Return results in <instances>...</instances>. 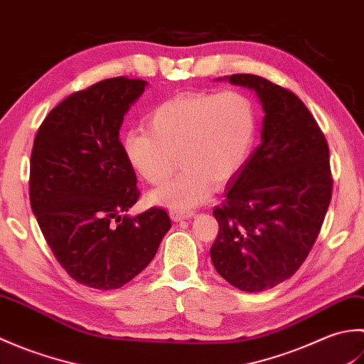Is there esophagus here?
<instances>
[{
  "label": "esophagus",
  "instance_id": "34e87169",
  "mask_svg": "<svg viewBox=\"0 0 364 364\" xmlns=\"http://www.w3.org/2000/svg\"><path fill=\"white\" fill-rule=\"evenodd\" d=\"M170 215H172V219L176 222H181V220H186L194 218L196 213L194 211H170Z\"/></svg>",
  "mask_w": 364,
  "mask_h": 364
}]
</instances>
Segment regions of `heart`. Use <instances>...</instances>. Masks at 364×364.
Here are the masks:
<instances>
[{
	"mask_svg": "<svg viewBox=\"0 0 364 364\" xmlns=\"http://www.w3.org/2000/svg\"><path fill=\"white\" fill-rule=\"evenodd\" d=\"M149 128L125 136L127 159L146 183L159 184L180 157L181 173L149 197L170 210L189 211L208 200L214 183H228L244 167L257 139L258 115L252 100L236 90L183 94L159 105Z\"/></svg>",
	"mask_w": 364,
	"mask_h": 364,
	"instance_id": "b5f03b06",
	"label": "heart"
}]
</instances>
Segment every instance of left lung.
<instances>
[{
  "label": "left lung",
  "instance_id": "obj_1",
  "mask_svg": "<svg viewBox=\"0 0 364 364\" xmlns=\"http://www.w3.org/2000/svg\"><path fill=\"white\" fill-rule=\"evenodd\" d=\"M223 80L253 90L264 117L261 144L214 208L219 235L210 253L230 284L261 292L296 274L319 235L333 186L328 145L291 90L257 75Z\"/></svg>",
  "mask_w": 364,
  "mask_h": 364
}]
</instances>
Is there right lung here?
<instances>
[{
  "label": "right lung",
  "mask_w": 364,
  "mask_h": 364,
  "mask_svg": "<svg viewBox=\"0 0 364 364\" xmlns=\"http://www.w3.org/2000/svg\"><path fill=\"white\" fill-rule=\"evenodd\" d=\"M146 81H100L60 102L37 131L29 200L67 274L95 289H117L150 264L172 227L162 208L128 215L139 198L120 127Z\"/></svg>",
  "instance_id": "right-lung-1"
}]
</instances>
